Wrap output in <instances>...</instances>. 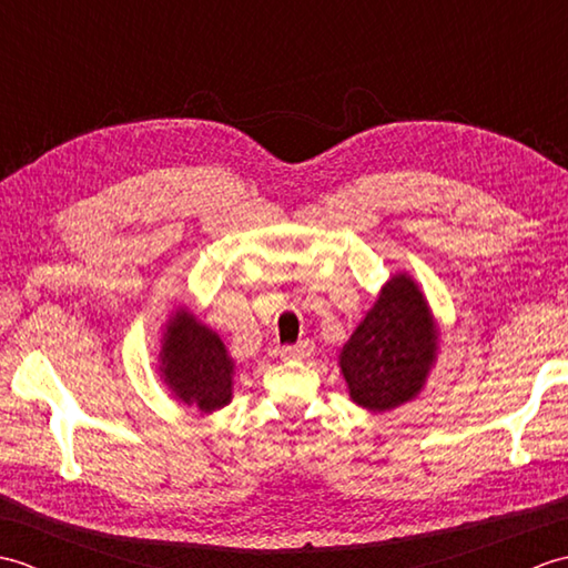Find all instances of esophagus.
Returning <instances> with one entry per match:
<instances>
[{
    "mask_svg": "<svg viewBox=\"0 0 568 568\" xmlns=\"http://www.w3.org/2000/svg\"><path fill=\"white\" fill-rule=\"evenodd\" d=\"M312 354H315V344H312V342H300L295 346H285L281 352L283 358H293V361H305Z\"/></svg>",
    "mask_w": 568,
    "mask_h": 568,
    "instance_id": "34e87169",
    "label": "esophagus"
}]
</instances>
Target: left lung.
<instances>
[{"label":"left lung","instance_id":"obj_1","mask_svg":"<svg viewBox=\"0 0 568 568\" xmlns=\"http://www.w3.org/2000/svg\"><path fill=\"white\" fill-rule=\"evenodd\" d=\"M439 322L407 271L393 273L339 352L348 397L366 413L413 403L439 358Z\"/></svg>","mask_w":568,"mask_h":568}]
</instances>
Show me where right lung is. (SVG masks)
I'll return each mask as SVG.
<instances>
[{
	"mask_svg": "<svg viewBox=\"0 0 568 568\" xmlns=\"http://www.w3.org/2000/svg\"><path fill=\"white\" fill-rule=\"evenodd\" d=\"M159 373L175 400L200 415L216 413L234 397L236 361L222 336L185 305H175L163 324Z\"/></svg>",
	"mask_w": 568,
	"mask_h": 568,
	"instance_id": "obj_1",
	"label": "right lung"
}]
</instances>
